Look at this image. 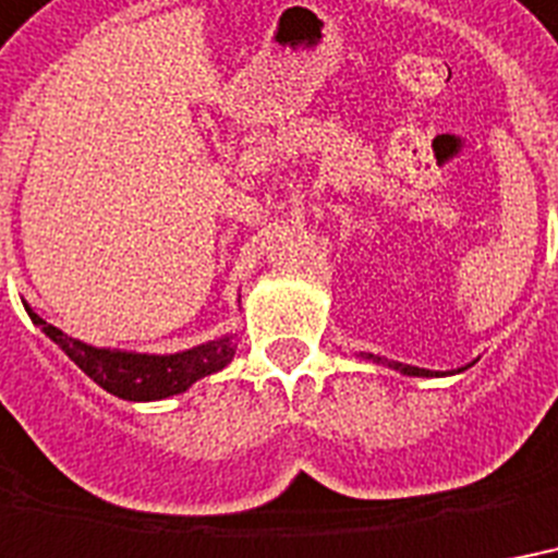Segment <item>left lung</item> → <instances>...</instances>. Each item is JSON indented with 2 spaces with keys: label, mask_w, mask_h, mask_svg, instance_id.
Instances as JSON below:
<instances>
[{
  "label": "left lung",
  "mask_w": 558,
  "mask_h": 558,
  "mask_svg": "<svg viewBox=\"0 0 558 558\" xmlns=\"http://www.w3.org/2000/svg\"><path fill=\"white\" fill-rule=\"evenodd\" d=\"M361 357H366V361H373V364L390 366V369H396V373H401V375H410V378H436V375H448V373H434V369H422V366L399 364V361H387V357H381V355H361ZM472 364H474V361H472ZM472 364L460 366L457 373H463V369H469V366H472ZM451 375H454V373H451Z\"/></svg>",
  "instance_id": "8db88e82"
}]
</instances>
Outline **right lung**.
Here are the masks:
<instances>
[{
    "label": "right lung",
    "instance_id": "1",
    "mask_svg": "<svg viewBox=\"0 0 558 558\" xmlns=\"http://www.w3.org/2000/svg\"><path fill=\"white\" fill-rule=\"evenodd\" d=\"M23 305L34 326H40L43 335L51 343H58L69 355V361L77 364L81 373H86L98 387L124 401H159L180 396L194 381H201L211 373H220L235 357V349H239L235 335H220V338L197 343V347L183 349V352H171V355L93 347V343H84V340L72 338L66 331H60L58 326L46 323L25 300Z\"/></svg>",
    "mask_w": 558,
    "mask_h": 558
}]
</instances>
